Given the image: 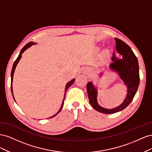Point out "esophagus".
<instances>
[{"mask_svg":"<svg viewBox=\"0 0 152 152\" xmlns=\"http://www.w3.org/2000/svg\"><path fill=\"white\" fill-rule=\"evenodd\" d=\"M88 71H89V70H88Z\"/></svg>","mask_w":152,"mask_h":152,"instance_id":"obj_1","label":"esophagus"}]
</instances>
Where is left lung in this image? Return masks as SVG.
Segmentation results:
<instances>
[{
	"mask_svg": "<svg viewBox=\"0 0 152 152\" xmlns=\"http://www.w3.org/2000/svg\"><path fill=\"white\" fill-rule=\"evenodd\" d=\"M115 40L116 42L117 51L122 56V58H117L113 51L112 58L113 63L109 66L111 70L118 73L119 77L127 87L126 98L123 103L116 108L113 109L103 108L98 104L97 102V89L91 82L87 84V94L92 107L99 112L106 114L114 113L125 109L134 98L140 84L139 65L136 56L127 44L117 38H115Z\"/></svg>",
	"mask_w": 152,
	"mask_h": 152,
	"instance_id": "8db88e82",
	"label": "left lung"
}]
</instances>
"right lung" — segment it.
<instances>
[{"label":"right lung","instance_id":"obj_1","mask_svg":"<svg viewBox=\"0 0 152 152\" xmlns=\"http://www.w3.org/2000/svg\"><path fill=\"white\" fill-rule=\"evenodd\" d=\"M35 43H34V42H29V43H28V44H26L25 46L23 48V49L21 50V51H20V54H19V56H18V57L17 58V59H16V61H15V63H14V64H13V66H12V71H11V92H12V97H13V98H14V99H15V98H14V96H13V93H12V80H13V75H14V72H15V68H16V65H17V64L18 63V62H19V61L20 60V59H21V54H23V53L25 50L26 49H28V48H30L31 45H34V44H35ZM74 81H75V79H73V80H72L71 81H70L68 82V83H67V84H66V87H65V96H64V99H63V103H62V104H61V107H60V109L59 110V111L55 114V115H54L53 116H52L51 117H50V118H52V117H54V116H56L57 114H58L59 113V112L61 111V109H62V108H63V104H64V100H65V95H66V91H67V89H68V87H70V86H71L72 84H73V82H74Z\"/></svg>","mask_w":152,"mask_h":152}]
</instances>
